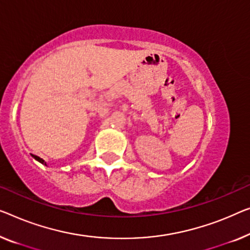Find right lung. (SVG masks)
<instances>
[{"label":"right lung","mask_w":250,"mask_h":250,"mask_svg":"<svg viewBox=\"0 0 250 250\" xmlns=\"http://www.w3.org/2000/svg\"><path fill=\"white\" fill-rule=\"evenodd\" d=\"M32 157L35 158V159H37V161H38V162H40L42 164H44V165H46V162H44L42 158H40V157H38V156H36V155H32Z\"/></svg>","instance_id":"right-lung-1"}]
</instances>
